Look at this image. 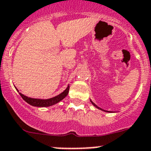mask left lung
Wrapping results in <instances>:
<instances>
[{"label": "left lung", "mask_w": 151, "mask_h": 151, "mask_svg": "<svg viewBox=\"0 0 151 151\" xmlns=\"http://www.w3.org/2000/svg\"><path fill=\"white\" fill-rule=\"evenodd\" d=\"M91 103H92L93 104V106H94L96 108V109H100V110H102V111H106V112H111V111H106V110H104V109H101V108H99V107H98L97 106H96V104H95L94 103H93L92 101L91 100Z\"/></svg>", "instance_id": "obj_1"}]
</instances>
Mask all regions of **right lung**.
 I'll return each mask as SVG.
<instances>
[{"instance_id": "1", "label": "right lung", "mask_w": 151, "mask_h": 151, "mask_svg": "<svg viewBox=\"0 0 151 151\" xmlns=\"http://www.w3.org/2000/svg\"><path fill=\"white\" fill-rule=\"evenodd\" d=\"M16 88V87H15ZM16 89L17 90L18 92H19V90L16 88ZM69 89H70V85L67 86V88H66V90L63 91L61 93H60L59 95L56 96H54V97L50 98V99H36V98H30L28 96H24V94H22L21 93H19L20 96H22V99L25 101L26 103H27L28 104H30V106H36V107H48V106H52L53 105L57 104L58 103L60 102L63 99H64L69 93Z\"/></svg>"}]
</instances>
